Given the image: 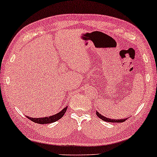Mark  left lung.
Listing matches in <instances>:
<instances>
[{"instance_id":"obj_1","label":"left lung","mask_w":157,"mask_h":157,"mask_svg":"<svg viewBox=\"0 0 157 157\" xmlns=\"http://www.w3.org/2000/svg\"><path fill=\"white\" fill-rule=\"evenodd\" d=\"M96 114L100 119H101L102 120L105 121H108V122H115V123H119V122H124L127 119V118L126 119H109V118H107L106 117H104L103 115H102L101 113H100L99 112L96 111Z\"/></svg>"}]
</instances>
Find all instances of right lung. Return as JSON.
Returning a JSON list of instances; mask_svg holds the SVG:
<instances>
[{
	"mask_svg": "<svg viewBox=\"0 0 157 157\" xmlns=\"http://www.w3.org/2000/svg\"><path fill=\"white\" fill-rule=\"evenodd\" d=\"M67 106H65V108H63V110L59 112V113H55V115L50 116V117H44V118H32L30 117H27L29 119L31 120L32 121H34V122L40 124H50L53 123L55 121H57V120L60 119L62 117H63L64 114H65V112L67 111Z\"/></svg>",
	"mask_w": 157,
	"mask_h": 157,
	"instance_id": "right-lung-1",
	"label": "right lung"
}]
</instances>
